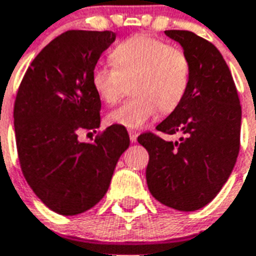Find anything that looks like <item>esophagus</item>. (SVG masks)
<instances>
[{
	"instance_id": "esophagus-1",
	"label": "esophagus",
	"mask_w": 256,
	"mask_h": 256,
	"mask_svg": "<svg viewBox=\"0 0 256 256\" xmlns=\"http://www.w3.org/2000/svg\"><path fill=\"white\" fill-rule=\"evenodd\" d=\"M128 136H130V141H132V142H137V138H138L137 132L130 130V132H128Z\"/></svg>"
}]
</instances>
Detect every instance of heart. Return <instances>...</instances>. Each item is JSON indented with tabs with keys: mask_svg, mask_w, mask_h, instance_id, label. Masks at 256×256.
Wrapping results in <instances>:
<instances>
[{
	"mask_svg": "<svg viewBox=\"0 0 256 256\" xmlns=\"http://www.w3.org/2000/svg\"><path fill=\"white\" fill-rule=\"evenodd\" d=\"M111 65H96L90 82L107 106L120 100L128 85L133 99L110 112L108 122L116 126L141 128L162 112L175 111L184 100L190 85V60L184 51L148 35H136L120 42L110 54Z\"/></svg>",
	"mask_w": 256,
	"mask_h": 256,
	"instance_id": "heart-1",
	"label": "heart"
}]
</instances>
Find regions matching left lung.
I'll list each match as a JSON object with an SVG mask.
<instances>
[{"instance_id":"8db88e82","label":"left lung","mask_w":256,"mask_h":256,"mask_svg":"<svg viewBox=\"0 0 256 256\" xmlns=\"http://www.w3.org/2000/svg\"><path fill=\"white\" fill-rule=\"evenodd\" d=\"M190 60L186 98L157 130L180 134L166 141L152 133L138 137L149 153L148 188L162 205L194 212L213 200L236 164L240 149L242 107L221 52L194 32L170 30Z\"/></svg>"}]
</instances>
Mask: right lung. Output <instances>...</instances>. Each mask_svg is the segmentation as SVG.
Returning a JSON list of instances; mask_svg holds the SVG:
<instances>
[{
	"mask_svg": "<svg viewBox=\"0 0 256 256\" xmlns=\"http://www.w3.org/2000/svg\"><path fill=\"white\" fill-rule=\"evenodd\" d=\"M112 31H68L32 60L14 102V133L26 180L52 212L76 216L107 192L119 157L130 145L128 130L112 124L94 142L81 130L100 126L102 102L90 82Z\"/></svg>",
	"mask_w": 256,
	"mask_h": 256,
	"instance_id": "1",
	"label": "right lung"
}]
</instances>
